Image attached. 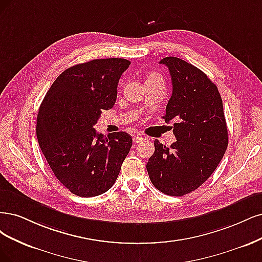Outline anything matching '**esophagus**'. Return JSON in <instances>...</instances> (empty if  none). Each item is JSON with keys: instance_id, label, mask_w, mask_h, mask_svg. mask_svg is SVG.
I'll return each mask as SVG.
<instances>
[{"instance_id": "esophagus-1", "label": "esophagus", "mask_w": 262, "mask_h": 262, "mask_svg": "<svg viewBox=\"0 0 262 262\" xmlns=\"http://www.w3.org/2000/svg\"><path fill=\"white\" fill-rule=\"evenodd\" d=\"M143 140H146V138L142 137V136H139V135H137V136L134 137V142L135 143H139V142H141Z\"/></svg>"}]
</instances>
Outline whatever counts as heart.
<instances>
[{
  "label": "heart",
  "mask_w": 262,
  "mask_h": 262,
  "mask_svg": "<svg viewBox=\"0 0 262 262\" xmlns=\"http://www.w3.org/2000/svg\"><path fill=\"white\" fill-rule=\"evenodd\" d=\"M149 78H161V77H160V75H158V74H151L149 76Z\"/></svg>",
  "instance_id": "heart-1"
}]
</instances>
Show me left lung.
Listing matches in <instances>:
<instances>
[{
	"instance_id": "left-lung-1",
	"label": "left lung",
	"mask_w": 262,
	"mask_h": 262,
	"mask_svg": "<svg viewBox=\"0 0 262 262\" xmlns=\"http://www.w3.org/2000/svg\"><path fill=\"white\" fill-rule=\"evenodd\" d=\"M173 91L163 119L173 122L176 141L166 148L155 140L147 171L154 186L168 196H184L201 186L222 160L229 143L223 103L208 76L179 57L166 56Z\"/></svg>"
}]
</instances>
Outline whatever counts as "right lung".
<instances>
[{"label":"right lung","instance_id":"1","mask_svg":"<svg viewBox=\"0 0 262 262\" xmlns=\"http://www.w3.org/2000/svg\"><path fill=\"white\" fill-rule=\"evenodd\" d=\"M130 62L99 58L65 70L39 107L37 138L56 179L76 196L95 197L113 186L133 139L119 132L104 136L94 126L112 108L121 75Z\"/></svg>","mask_w":262,"mask_h":262}]
</instances>
